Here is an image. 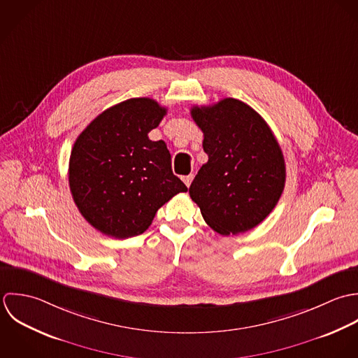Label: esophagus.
Segmentation results:
<instances>
[{"mask_svg":"<svg viewBox=\"0 0 358 358\" xmlns=\"http://www.w3.org/2000/svg\"><path fill=\"white\" fill-rule=\"evenodd\" d=\"M192 180H194V176H192V174H188V176H184V177H182V181H184V184H185L187 187L191 185Z\"/></svg>","mask_w":358,"mask_h":358,"instance_id":"1","label":"esophagus"}]
</instances>
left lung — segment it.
Wrapping results in <instances>:
<instances>
[{
	"label": "left lung",
	"mask_w": 358,
	"mask_h": 358,
	"mask_svg": "<svg viewBox=\"0 0 358 358\" xmlns=\"http://www.w3.org/2000/svg\"><path fill=\"white\" fill-rule=\"evenodd\" d=\"M209 160L195 176L189 196L221 235L259 225L273 212L285 187L281 146L266 120L239 99L194 106Z\"/></svg>",
	"instance_id": "obj_1"
}]
</instances>
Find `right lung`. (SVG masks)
<instances>
[{
    "label": "right lung",
    "instance_id": "add662e5",
    "mask_svg": "<svg viewBox=\"0 0 358 358\" xmlns=\"http://www.w3.org/2000/svg\"><path fill=\"white\" fill-rule=\"evenodd\" d=\"M166 113L155 99H127L96 116L73 145V201L102 234L117 239L137 236L166 202L187 192L171 171L166 143L148 137Z\"/></svg>",
    "mask_w": 358,
    "mask_h": 358
}]
</instances>
